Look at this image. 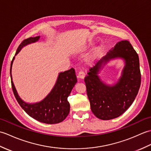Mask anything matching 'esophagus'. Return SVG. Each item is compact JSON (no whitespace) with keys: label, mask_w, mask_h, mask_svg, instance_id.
<instances>
[{"label":"esophagus","mask_w":151,"mask_h":151,"mask_svg":"<svg viewBox=\"0 0 151 151\" xmlns=\"http://www.w3.org/2000/svg\"><path fill=\"white\" fill-rule=\"evenodd\" d=\"M85 77V73L83 72V71H79L78 73V75H77V78L78 79H81V80H83Z\"/></svg>","instance_id":"esophagus-1"}]
</instances>
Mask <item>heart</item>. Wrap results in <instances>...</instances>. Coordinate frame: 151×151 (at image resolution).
Listing matches in <instances>:
<instances>
[{
    "instance_id": "obj_1",
    "label": "heart",
    "mask_w": 151,
    "mask_h": 151,
    "mask_svg": "<svg viewBox=\"0 0 151 151\" xmlns=\"http://www.w3.org/2000/svg\"><path fill=\"white\" fill-rule=\"evenodd\" d=\"M93 43H89L86 45H85L84 47H83V49L84 50L88 49H89V48L93 47ZM102 50L101 47H98L97 48H95V49L92 51L91 53L87 57V58H86V63H88V64L92 63L95 60L98 59L100 57V56L102 54Z\"/></svg>"
}]
</instances>
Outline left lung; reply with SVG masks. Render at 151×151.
I'll return each mask as SVG.
<instances>
[{
	"label": "left lung",
	"mask_w": 151,
	"mask_h": 151,
	"mask_svg": "<svg viewBox=\"0 0 151 151\" xmlns=\"http://www.w3.org/2000/svg\"><path fill=\"white\" fill-rule=\"evenodd\" d=\"M118 58L125 62L122 75L114 85H106L98 74L106 64ZM88 75L84 81L93 113L102 120L118 117L132 105L139 91L141 73L138 55L129 41H121L89 69Z\"/></svg>",
	"instance_id": "obj_1"
}]
</instances>
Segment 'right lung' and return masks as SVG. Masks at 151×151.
Instances as JSON below:
<instances>
[{
    "mask_svg": "<svg viewBox=\"0 0 151 151\" xmlns=\"http://www.w3.org/2000/svg\"><path fill=\"white\" fill-rule=\"evenodd\" d=\"M40 36L30 37L24 40L19 46L15 56L13 58L10 67L12 87L18 103L26 113L37 121L46 124H56L63 121L68 115L70 104L67 101L70 92L77 82L75 70L73 68L58 74L56 82L50 92L42 101L28 103L22 101L18 95L12 80V68L15 56L22 48L39 41Z\"/></svg>",
    "mask_w": 151,
    "mask_h": 151,
    "instance_id": "obj_1",
    "label": "right lung"
}]
</instances>
